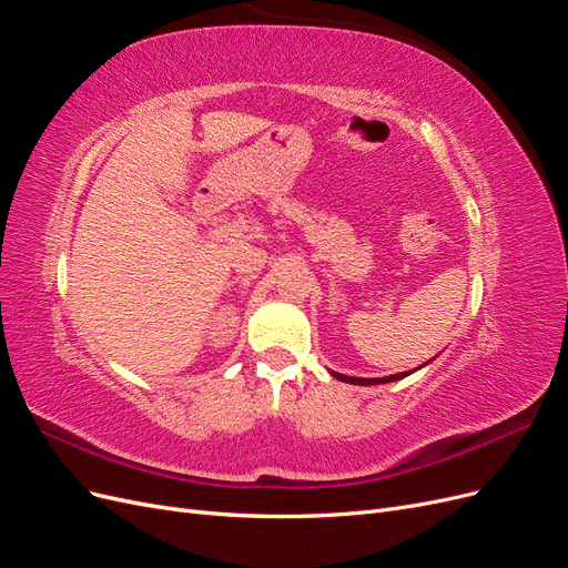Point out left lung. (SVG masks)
<instances>
[{
    "instance_id": "1",
    "label": "left lung",
    "mask_w": 568,
    "mask_h": 568,
    "mask_svg": "<svg viewBox=\"0 0 568 568\" xmlns=\"http://www.w3.org/2000/svg\"><path fill=\"white\" fill-rule=\"evenodd\" d=\"M434 359V357H432ZM432 359H428V363H432ZM428 363H424L422 367H426ZM422 367H415V372L417 369H422ZM412 372H400V374H390V376H384V379H363V376H346V374H338V372H332V376H336L338 382H346V384H355V386H376V384H390V382H398V379H405V376H409Z\"/></svg>"
}]
</instances>
